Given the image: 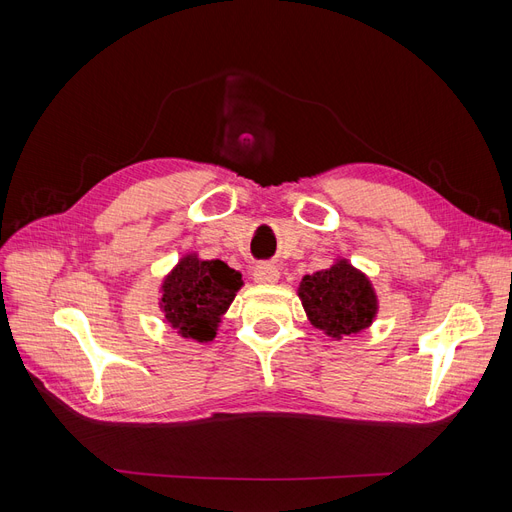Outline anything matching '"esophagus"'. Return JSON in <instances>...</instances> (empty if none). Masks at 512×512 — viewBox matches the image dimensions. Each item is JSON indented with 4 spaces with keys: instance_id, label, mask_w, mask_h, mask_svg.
Returning a JSON list of instances; mask_svg holds the SVG:
<instances>
[{
    "instance_id": "obj_1",
    "label": "esophagus",
    "mask_w": 512,
    "mask_h": 512,
    "mask_svg": "<svg viewBox=\"0 0 512 512\" xmlns=\"http://www.w3.org/2000/svg\"><path fill=\"white\" fill-rule=\"evenodd\" d=\"M280 280V271H277L269 262H260L254 269V282L256 284H275Z\"/></svg>"
}]
</instances>
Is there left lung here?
I'll use <instances>...</instances> for the list:
<instances>
[{
  "label": "left lung",
  "mask_w": 512,
  "mask_h": 512,
  "mask_svg": "<svg viewBox=\"0 0 512 512\" xmlns=\"http://www.w3.org/2000/svg\"><path fill=\"white\" fill-rule=\"evenodd\" d=\"M299 297L309 322L335 339L361 333L378 312L374 288L348 260H337L331 269L305 275Z\"/></svg>",
  "instance_id": "8db88e82"
}]
</instances>
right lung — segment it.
<instances>
[{
    "mask_svg": "<svg viewBox=\"0 0 512 512\" xmlns=\"http://www.w3.org/2000/svg\"><path fill=\"white\" fill-rule=\"evenodd\" d=\"M241 286V273L226 262L188 254L164 277L160 307L166 322L181 337L211 342Z\"/></svg>",
    "mask_w": 512,
    "mask_h": 512,
    "instance_id": "right-lung-1",
    "label": "right lung"
}]
</instances>
